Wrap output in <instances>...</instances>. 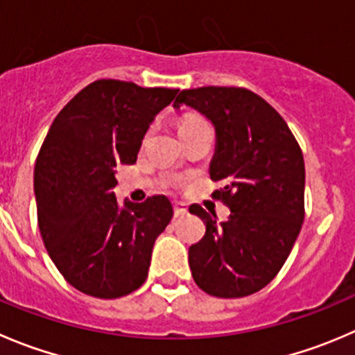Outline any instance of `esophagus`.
I'll list each match as a JSON object with an SVG mask.
<instances>
[{
    "instance_id": "esophagus-1",
    "label": "esophagus",
    "mask_w": 355,
    "mask_h": 355,
    "mask_svg": "<svg viewBox=\"0 0 355 355\" xmlns=\"http://www.w3.org/2000/svg\"><path fill=\"white\" fill-rule=\"evenodd\" d=\"M173 213L175 216H184L187 213V206L184 202H173Z\"/></svg>"
}]
</instances>
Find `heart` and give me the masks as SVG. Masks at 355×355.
I'll return each mask as SVG.
<instances>
[{"instance_id": "obj_1", "label": "heart", "mask_w": 355, "mask_h": 355, "mask_svg": "<svg viewBox=\"0 0 355 355\" xmlns=\"http://www.w3.org/2000/svg\"><path fill=\"white\" fill-rule=\"evenodd\" d=\"M198 123H202V119L201 118H196V116H189V118L182 119L180 130L189 128V126H192V125H198Z\"/></svg>"}]
</instances>
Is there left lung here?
<instances>
[{
	"label": "left lung",
	"instance_id": "8db88e82",
	"mask_svg": "<svg viewBox=\"0 0 355 355\" xmlns=\"http://www.w3.org/2000/svg\"><path fill=\"white\" fill-rule=\"evenodd\" d=\"M196 109L213 123L209 177L223 182L213 198L229 206L225 222L199 205L189 211L206 232L189 248L196 284L218 298H239L267 286L286 261L304 223L305 164L286 121L253 92L237 86L182 90L173 107Z\"/></svg>",
	"mask_w": 355,
	"mask_h": 355
}]
</instances>
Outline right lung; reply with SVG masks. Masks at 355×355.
<instances>
[{
    "label": "right lung",
    "instance_id": "obj_1",
    "mask_svg": "<svg viewBox=\"0 0 355 355\" xmlns=\"http://www.w3.org/2000/svg\"><path fill=\"white\" fill-rule=\"evenodd\" d=\"M177 94L98 79L48 130L34 166L37 225L57 269L81 293L119 298L146 283L173 208L164 196L119 208L114 168L135 163L149 125Z\"/></svg>",
    "mask_w": 355,
    "mask_h": 355
}]
</instances>
